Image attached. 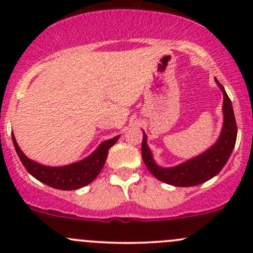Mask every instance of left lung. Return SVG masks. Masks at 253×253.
I'll use <instances>...</instances> for the list:
<instances>
[{"label": "left lung", "mask_w": 253, "mask_h": 253, "mask_svg": "<svg viewBox=\"0 0 253 253\" xmlns=\"http://www.w3.org/2000/svg\"><path fill=\"white\" fill-rule=\"evenodd\" d=\"M216 84L223 91V115L224 122L221 128L220 136L218 141L214 143L209 149L203 152L202 154L187 160V162L178 164L172 168L159 167L153 159L152 152L147 144V134L143 132L142 141V158L147 169L152 172L158 180L165 183H169L178 187H190V186L200 185L206 182L209 178L214 177L221 171L224 165L226 164L230 158L231 152L236 143L237 127L234 115L233 105L226 94L225 89L215 79Z\"/></svg>", "instance_id": "8db88e82"}]
</instances>
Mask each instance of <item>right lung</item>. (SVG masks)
<instances>
[{"mask_svg": "<svg viewBox=\"0 0 253 253\" xmlns=\"http://www.w3.org/2000/svg\"><path fill=\"white\" fill-rule=\"evenodd\" d=\"M119 137L120 136H116L109 141H104L89 157L84 158L81 162L65 165V167H46V165L39 164V163L29 159L20 150L19 145L12 133L16 152L27 171L40 182L45 183L50 187L65 191L77 190V188L84 187V186L89 185L91 181L95 180V177L99 175L105 164L109 149L117 142Z\"/></svg>", "mask_w": 253, "mask_h": 253, "instance_id": "add662e5", "label": "right lung"}]
</instances>
